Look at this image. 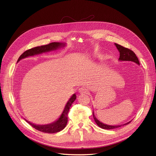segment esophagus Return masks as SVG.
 Segmentation results:
<instances>
[{
	"label": "esophagus",
	"instance_id": "esophagus-1",
	"mask_svg": "<svg viewBox=\"0 0 156 156\" xmlns=\"http://www.w3.org/2000/svg\"><path fill=\"white\" fill-rule=\"evenodd\" d=\"M79 92L81 94H85L88 93V90L85 87H81L79 89Z\"/></svg>",
	"mask_w": 156,
	"mask_h": 156
}]
</instances>
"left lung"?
<instances>
[{
	"mask_svg": "<svg viewBox=\"0 0 156 156\" xmlns=\"http://www.w3.org/2000/svg\"><path fill=\"white\" fill-rule=\"evenodd\" d=\"M115 44L116 47V48L118 49V50H119V52H120L119 60H120V61H131V62H134L136 64L140 65V62H139L137 56H136V55L135 54V53L133 51H131V50L127 49V48H124V47L117 44ZM92 113H93L94 119V120H95L96 123L97 124V125L99 127H100L101 128H102V129H115V128H117V127H120L122 126V125H120V126H109V125L103 124L102 122H100L96 119L95 115H94V112ZM130 122H131V121L129 122H127V123H126L125 124H123V126L128 124L130 123Z\"/></svg>",
	"mask_w": 156,
	"mask_h": 156,
	"instance_id": "obj_1",
	"label": "left lung"
}]
</instances>
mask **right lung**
Instances as JSON below:
<instances>
[{
	"instance_id": "right-lung-1",
	"label": "right lung",
	"mask_w": 156,
	"mask_h": 156,
	"mask_svg": "<svg viewBox=\"0 0 156 156\" xmlns=\"http://www.w3.org/2000/svg\"><path fill=\"white\" fill-rule=\"evenodd\" d=\"M65 44L63 43H59V42H53V43L45 45H41L39 47H36V48L30 49L25 51L18 58L17 62H19L20 60L25 58L26 57L30 56H34L36 55H38L42 53H45V52H48L53 50H56L57 49L64 47ZM76 100V95L74 94L71 97V98L66 103L64 109L62 113V115L60 116L59 119L56 120L55 122L51 123L49 124L46 125H36L31 123V122L26 120L28 123H29L32 127H34L36 129L40 131L41 132H44V133H57L60 131H62L64 127L66 126L68 123V114L69 110V108L72 105L73 102Z\"/></svg>"
}]
</instances>
